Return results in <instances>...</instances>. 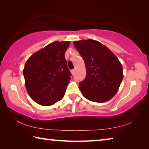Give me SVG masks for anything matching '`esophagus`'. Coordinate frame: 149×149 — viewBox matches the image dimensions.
<instances>
[{
  "label": "esophagus",
  "mask_w": 149,
  "mask_h": 149,
  "mask_svg": "<svg viewBox=\"0 0 149 149\" xmlns=\"http://www.w3.org/2000/svg\"><path fill=\"white\" fill-rule=\"evenodd\" d=\"M75 69H73V70H71L72 74H75Z\"/></svg>",
  "instance_id": "34e87169"
}]
</instances>
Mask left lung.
<instances>
[{"label":"left lung","instance_id":"left-lung-1","mask_svg":"<svg viewBox=\"0 0 149 149\" xmlns=\"http://www.w3.org/2000/svg\"><path fill=\"white\" fill-rule=\"evenodd\" d=\"M84 59L86 77L79 87L87 99L96 102L109 100L123 79V68L115 54L101 42L93 39L74 42Z\"/></svg>","mask_w":149,"mask_h":149}]
</instances>
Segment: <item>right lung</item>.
I'll return each instance as SVG.
<instances>
[{
	"label": "right lung",
	"instance_id": "obj_1",
	"mask_svg": "<svg viewBox=\"0 0 149 149\" xmlns=\"http://www.w3.org/2000/svg\"><path fill=\"white\" fill-rule=\"evenodd\" d=\"M70 44L53 42L27 60L23 71L26 87L35 102L52 105L64 97L72 76L64 56Z\"/></svg>",
	"mask_w": 149,
	"mask_h": 149
}]
</instances>
